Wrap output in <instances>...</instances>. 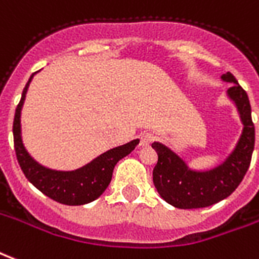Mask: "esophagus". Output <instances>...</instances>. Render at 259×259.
Masks as SVG:
<instances>
[{"mask_svg": "<svg viewBox=\"0 0 259 259\" xmlns=\"http://www.w3.org/2000/svg\"><path fill=\"white\" fill-rule=\"evenodd\" d=\"M152 140H154V136L148 133V132H144V133H141L140 135V145H143V147H147L152 143Z\"/></svg>", "mask_w": 259, "mask_h": 259, "instance_id": "obj_1", "label": "esophagus"}]
</instances>
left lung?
Wrapping results in <instances>:
<instances>
[{"mask_svg":"<svg viewBox=\"0 0 259 259\" xmlns=\"http://www.w3.org/2000/svg\"><path fill=\"white\" fill-rule=\"evenodd\" d=\"M222 79L232 82L228 96L235 101L242 122V137L236 148L218 167L208 171H195L188 168L181 158L160 143H154L152 148L158 152L152 177L159 195L177 208L208 207L228 198L242 183L250 167L255 127L251 119V105L248 96L231 72L222 75Z\"/></svg>","mask_w":259,"mask_h":259,"instance_id":"obj_1","label":"left lung"}]
</instances>
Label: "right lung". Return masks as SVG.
Here are the masks:
<instances>
[{
    "mask_svg": "<svg viewBox=\"0 0 259 259\" xmlns=\"http://www.w3.org/2000/svg\"><path fill=\"white\" fill-rule=\"evenodd\" d=\"M32 75L23 89L22 99L17 104L13 119V144L20 168L35 188L61 204L81 206L93 202L110 185L115 164L136 148L139 140H133L127 144L110 149L92 160L89 164L74 171H56L41 166L28 155L20 136V111Z\"/></svg>",
    "mask_w": 259,
    "mask_h": 259,
    "instance_id": "1",
    "label": "right lung"
}]
</instances>
